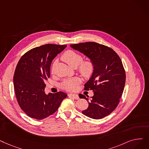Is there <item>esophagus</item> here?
Masks as SVG:
<instances>
[{"mask_svg":"<svg viewBox=\"0 0 149 149\" xmlns=\"http://www.w3.org/2000/svg\"><path fill=\"white\" fill-rule=\"evenodd\" d=\"M68 96L69 97H72V98H73V99H74L75 100L79 99V95H77V94H69Z\"/></svg>","mask_w":149,"mask_h":149,"instance_id":"34e87169","label":"esophagus"}]
</instances>
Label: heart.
Here are the masks:
<instances>
[{
  "label": "heart",
  "mask_w": 149,
  "mask_h": 149,
  "mask_svg": "<svg viewBox=\"0 0 149 149\" xmlns=\"http://www.w3.org/2000/svg\"><path fill=\"white\" fill-rule=\"evenodd\" d=\"M63 61L74 68L79 66V72L85 77L89 78L94 72L95 65L93 61L91 60L83 61L81 55L73 50H68L62 55ZM81 82L80 77H75L74 79L66 80L61 85L63 89L68 91H75L78 88Z\"/></svg>",
  "instance_id": "1"
}]
</instances>
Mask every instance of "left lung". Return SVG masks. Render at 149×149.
I'll return each instance as SVG.
<instances>
[{
  "mask_svg": "<svg viewBox=\"0 0 149 149\" xmlns=\"http://www.w3.org/2000/svg\"><path fill=\"white\" fill-rule=\"evenodd\" d=\"M70 46L89 58L95 65L93 75L85 85V90H93L94 95L89 102L85 95H79L89 103L82 113L94 119L103 118L118 107L124 91L126 76L120 57L111 48L94 42Z\"/></svg>",
  "mask_w": 149,
  "mask_h": 149,
  "instance_id": "8db88e82",
  "label": "left lung"
}]
</instances>
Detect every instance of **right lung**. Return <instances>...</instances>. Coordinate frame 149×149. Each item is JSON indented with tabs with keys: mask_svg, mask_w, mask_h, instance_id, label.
<instances>
[{
	"mask_svg": "<svg viewBox=\"0 0 149 149\" xmlns=\"http://www.w3.org/2000/svg\"><path fill=\"white\" fill-rule=\"evenodd\" d=\"M66 46L42 45L30 50L19 60L13 77L14 88L18 104L29 117L38 120L47 118L67 97L61 91L48 95L44 92L52 61Z\"/></svg>",
	"mask_w": 149,
	"mask_h": 149,
	"instance_id": "obj_1",
	"label": "right lung"
}]
</instances>
